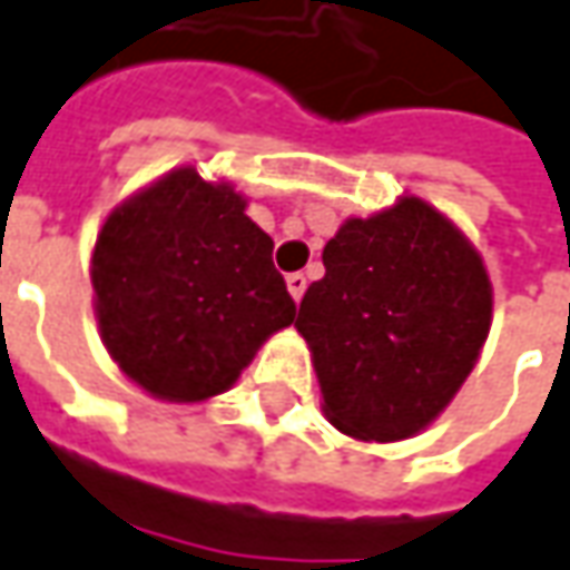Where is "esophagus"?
Wrapping results in <instances>:
<instances>
[{
  "label": "esophagus",
  "mask_w": 570,
  "mask_h": 570,
  "mask_svg": "<svg viewBox=\"0 0 570 570\" xmlns=\"http://www.w3.org/2000/svg\"><path fill=\"white\" fill-rule=\"evenodd\" d=\"M285 285H288V292H292L294 301H301L304 292H307V276H304V273H292V276L285 278Z\"/></svg>",
  "instance_id": "1"
}]
</instances>
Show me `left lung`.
<instances>
[{
	"label": "left lung",
	"mask_w": 570,
	"mask_h": 570,
	"mask_svg": "<svg viewBox=\"0 0 570 570\" xmlns=\"http://www.w3.org/2000/svg\"><path fill=\"white\" fill-rule=\"evenodd\" d=\"M323 266L294 320L323 414L361 442L417 436L458 395L490 335L483 257L436 206L404 194L345 219Z\"/></svg>",
	"instance_id": "obj_1"
}]
</instances>
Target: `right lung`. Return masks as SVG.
I'll return each instance as SVG.
<instances>
[{"mask_svg": "<svg viewBox=\"0 0 570 570\" xmlns=\"http://www.w3.org/2000/svg\"><path fill=\"white\" fill-rule=\"evenodd\" d=\"M228 181L171 169L118 204L90 259L99 338L159 401L194 404L238 383L259 345L294 323L273 238Z\"/></svg>", "mask_w": 570, "mask_h": 570, "instance_id": "add662e5", "label": "right lung"}]
</instances>
